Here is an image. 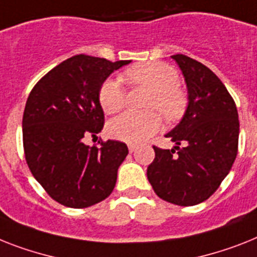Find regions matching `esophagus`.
<instances>
[{"instance_id": "1", "label": "esophagus", "mask_w": 257, "mask_h": 257, "mask_svg": "<svg viewBox=\"0 0 257 257\" xmlns=\"http://www.w3.org/2000/svg\"><path fill=\"white\" fill-rule=\"evenodd\" d=\"M135 150H137V146L135 144H128V151L133 154V152H135Z\"/></svg>"}]
</instances>
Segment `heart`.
Here are the masks:
<instances>
[{
  "instance_id": "1",
  "label": "heart",
  "mask_w": 257,
  "mask_h": 257,
  "mask_svg": "<svg viewBox=\"0 0 257 257\" xmlns=\"http://www.w3.org/2000/svg\"><path fill=\"white\" fill-rule=\"evenodd\" d=\"M123 78L133 85L151 89L147 107L159 109L167 119H176L185 109V95L179 88V73L164 63H146L128 68ZM99 105L107 114L119 111L126 105V93L119 78H106L98 90ZM162 126L156 111H126L109 122L110 137L126 143L138 144L147 141Z\"/></svg>"
}]
</instances>
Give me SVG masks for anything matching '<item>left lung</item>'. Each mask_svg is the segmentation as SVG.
<instances>
[{
	"instance_id": "1",
	"label": "left lung",
	"mask_w": 257,
	"mask_h": 257,
	"mask_svg": "<svg viewBox=\"0 0 257 257\" xmlns=\"http://www.w3.org/2000/svg\"><path fill=\"white\" fill-rule=\"evenodd\" d=\"M188 88L181 122L165 137L172 150L155 147L147 177L162 200L179 206L206 201L228 175L238 154V110L223 82L206 65L185 55L171 56Z\"/></svg>"
}]
</instances>
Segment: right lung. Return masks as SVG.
Here are the masks:
<instances>
[{
  "label": "right lung",
  "instance_id": "1",
  "mask_svg": "<svg viewBox=\"0 0 257 257\" xmlns=\"http://www.w3.org/2000/svg\"><path fill=\"white\" fill-rule=\"evenodd\" d=\"M128 63L76 55L40 78L27 98L22 120L27 165L48 196L64 206H92L115 186L127 146L99 141L98 147H89L84 138L95 137L105 123L99 86Z\"/></svg>",
  "mask_w": 257,
  "mask_h": 257
}]
</instances>
